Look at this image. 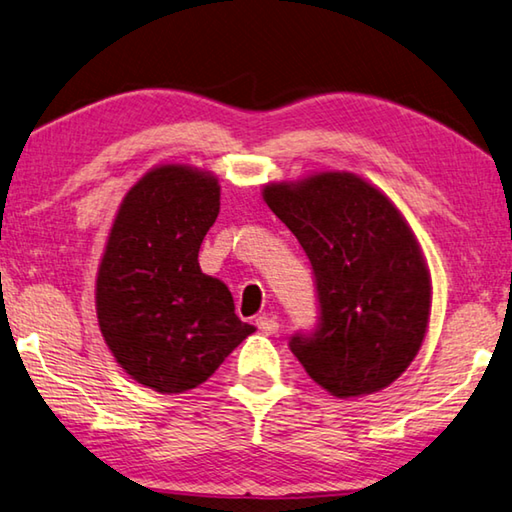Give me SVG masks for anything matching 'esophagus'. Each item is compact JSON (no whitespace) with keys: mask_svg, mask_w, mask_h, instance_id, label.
I'll use <instances>...</instances> for the list:
<instances>
[{"mask_svg":"<svg viewBox=\"0 0 512 512\" xmlns=\"http://www.w3.org/2000/svg\"><path fill=\"white\" fill-rule=\"evenodd\" d=\"M255 325H257V329L262 334H266V336H271V334H275L277 332V320L275 318H271V316H259L257 320H255Z\"/></svg>","mask_w":512,"mask_h":512,"instance_id":"1","label":"esophagus"}]
</instances>
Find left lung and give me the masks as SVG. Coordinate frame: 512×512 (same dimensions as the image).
<instances>
[{
	"label": "left lung",
	"mask_w": 512,
	"mask_h": 512,
	"mask_svg": "<svg viewBox=\"0 0 512 512\" xmlns=\"http://www.w3.org/2000/svg\"><path fill=\"white\" fill-rule=\"evenodd\" d=\"M264 201L314 268L316 332L289 343L307 375L341 400L391 386L429 325L431 275L402 212L348 171L271 183Z\"/></svg>",
	"instance_id": "obj_1"
}]
</instances>
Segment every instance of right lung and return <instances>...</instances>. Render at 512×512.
Masks as SVG:
<instances>
[{
  "label": "right lung",
  "instance_id": "add662e5",
  "mask_svg": "<svg viewBox=\"0 0 512 512\" xmlns=\"http://www.w3.org/2000/svg\"><path fill=\"white\" fill-rule=\"evenodd\" d=\"M221 207L210 171L160 164L121 201L103 250L97 318L112 357L137 384L185 393L255 332L221 280L198 266Z\"/></svg>",
  "mask_w": 512,
  "mask_h": 512
}]
</instances>
